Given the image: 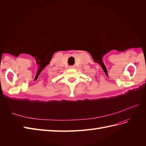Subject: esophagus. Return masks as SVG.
Wrapping results in <instances>:
<instances>
[{"label":"esophagus","mask_w":146,"mask_h":146,"mask_svg":"<svg viewBox=\"0 0 146 146\" xmlns=\"http://www.w3.org/2000/svg\"><path fill=\"white\" fill-rule=\"evenodd\" d=\"M74 67H75V66H69L70 69H73V68H74Z\"/></svg>","instance_id":"obj_1"}]
</instances>
